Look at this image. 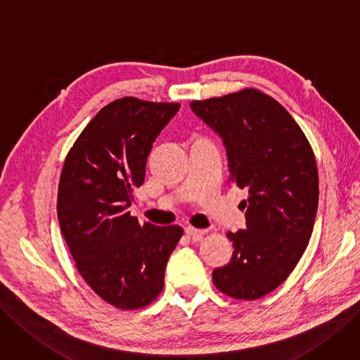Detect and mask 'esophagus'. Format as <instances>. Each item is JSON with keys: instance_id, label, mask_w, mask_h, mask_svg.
I'll list each match as a JSON object with an SVG mask.
<instances>
[{"instance_id": "esophagus-1", "label": "esophagus", "mask_w": 360, "mask_h": 360, "mask_svg": "<svg viewBox=\"0 0 360 360\" xmlns=\"http://www.w3.org/2000/svg\"><path fill=\"white\" fill-rule=\"evenodd\" d=\"M185 234L193 237V238H200L203 234H206V230L194 229V227H187V229H185Z\"/></svg>"}]
</instances>
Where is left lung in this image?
Wrapping results in <instances>:
<instances>
[{
  "instance_id": "1",
  "label": "left lung",
  "mask_w": 360,
  "mask_h": 360,
  "mask_svg": "<svg viewBox=\"0 0 360 360\" xmlns=\"http://www.w3.org/2000/svg\"><path fill=\"white\" fill-rule=\"evenodd\" d=\"M191 108L221 135L230 181L249 191L242 202L248 229L227 234L233 258L212 281L231 298L258 300L286 281L311 237L319 203L313 148L285 106L258 89L193 101Z\"/></svg>"
}]
</instances>
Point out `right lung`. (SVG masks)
<instances>
[{"instance_id":"obj_1","label":"right lung","mask_w":360,"mask_h":360,"mask_svg":"<svg viewBox=\"0 0 360 360\" xmlns=\"http://www.w3.org/2000/svg\"><path fill=\"white\" fill-rule=\"evenodd\" d=\"M176 102L115 99L90 120L66 154L58 219L78 273L120 310L153 302L184 230L131 217V193L145 179L155 138L179 110Z\"/></svg>"}]
</instances>
